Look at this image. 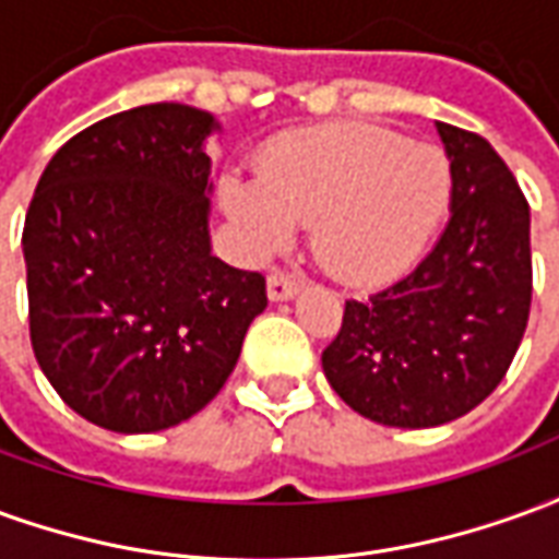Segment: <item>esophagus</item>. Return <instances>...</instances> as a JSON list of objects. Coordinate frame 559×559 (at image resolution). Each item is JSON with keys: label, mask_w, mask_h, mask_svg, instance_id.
Listing matches in <instances>:
<instances>
[{"label": "esophagus", "mask_w": 559, "mask_h": 559, "mask_svg": "<svg viewBox=\"0 0 559 559\" xmlns=\"http://www.w3.org/2000/svg\"><path fill=\"white\" fill-rule=\"evenodd\" d=\"M266 287H269V299L281 302V299H290V296L299 293L302 278H299V275H293V272H281V269H275V272H269Z\"/></svg>", "instance_id": "obj_1"}]
</instances>
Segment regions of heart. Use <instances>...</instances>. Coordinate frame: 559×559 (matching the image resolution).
Wrapping results in <instances>:
<instances>
[{
	"mask_svg": "<svg viewBox=\"0 0 559 559\" xmlns=\"http://www.w3.org/2000/svg\"><path fill=\"white\" fill-rule=\"evenodd\" d=\"M452 191L449 158L431 143L365 122L287 131L257 158V179H221V203L254 251H278L311 224L320 263L350 284L411 266Z\"/></svg>",
	"mask_w": 559,
	"mask_h": 559,
	"instance_id": "b5f03b06",
	"label": "heart"
}]
</instances>
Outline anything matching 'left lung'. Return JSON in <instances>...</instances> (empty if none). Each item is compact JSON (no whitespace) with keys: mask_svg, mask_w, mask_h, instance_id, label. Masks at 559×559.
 Returning <instances> with one entry per match:
<instances>
[{"mask_svg":"<svg viewBox=\"0 0 559 559\" xmlns=\"http://www.w3.org/2000/svg\"><path fill=\"white\" fill-rule=\"evenodd\" d=\"M452 218L411 275L347 299L323 371L344 404L392 428H433L500 386L533 299L530 203L493 146L437 122Z\"/></svg>","mask_w":559,"mask_h":559,"instance_id":"1","label":"left lung"}]
</instances>
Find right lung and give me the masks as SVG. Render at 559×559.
Instances as JSON below:
<instances>
[{"label": "right lung", "instance_id": "1", "mask_svg": "<svg viewBox=\"0 0 559 559\" xmlns=\"http://www.w3.org/2000/svg\"><path fill=\"white\" fill-rule=\"evenodd\" d=\"M215 128L143 104L83 128L44 167L26 224L35 359L92 425L148 433L215 399L266 308V278L209 251Z\"/></svg>", "mask_w": 559, "mask_h": 559}]
</instances>
